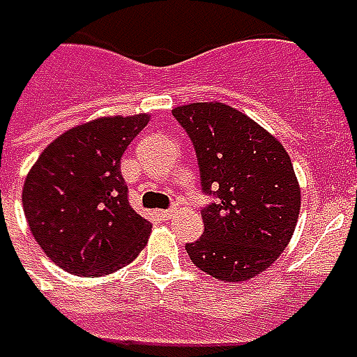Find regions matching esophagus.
<instances>
[{
    "label": "esophagus",
    "instance_id": "1",
    "mask_svg": "<svg viewBox=\"0 0 357 357\" xmlns=\"http://www.w3.org/2000/svg\"><path fill=\"white\" fill-rule=\"evenodd\" d=\"M172 215H174V211H172V208H165V211H158V217H160L162 221H169V219H172Z\"/></svg>",
    "mask_w": 357,
    "mask_h": 357
}]
</instances>
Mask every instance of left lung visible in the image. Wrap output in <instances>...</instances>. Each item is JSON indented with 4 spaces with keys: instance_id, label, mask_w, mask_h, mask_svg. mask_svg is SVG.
<instances>
[{
    "instance_id": "obj_1",
    "label": "left lung",
    "mask_w": 357,
    "mask_h": 357,
    "mask_svg": "<svg viewBox=\"0 0 357 357\" xmlns=\"http://www.w3.org/2000/svg\"><path fill=\"white\" fill-rule=\"evenodd\" d=\"M172 116L195 144L203 190L215 195L188 257L215 279L247 281L271 267L294 235L301 190L291 158L273 134L223 102L185 104Z\"/></svg>"
}]
</instances>
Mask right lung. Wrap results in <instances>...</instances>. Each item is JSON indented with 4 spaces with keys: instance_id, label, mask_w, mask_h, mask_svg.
Segmentation results:
<instances>
[{
    "instance_id": "1",
    "label": "right lung",
    "mask_w": 357,
    "mask_h": 357,
    "mask_svg": "<svg viewBox=\"0 0 357 357\" xmlns=\"http://www.w3.org/2000/svg\"><path fill=\"white\" fill-rule=\"evenodd\" d=\"M151 116H104L47 144L27 172L22 203L29 231L60 269L82 277L132 263L152 225L128 205L120 158Z\"/></svg>"
}]
</instances>
